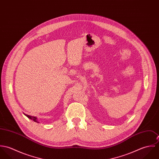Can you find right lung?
<instances>
[{"label":"right lung","mask_w":159,"mask_h":159,"mask_svg":"<svg viewBox=\"0 0 159 159\" xmlns=\"http://www.w3.org/2000/svg\"><path fill=\"white\" fill-rule=\"evenodd\" d=\"M25 116H27L28 118H29L30 119L33 120L35 121V122H37V117H36L32 116H29V115H27V114H25Z\"/></svg>","instance_id":"add662e5"}]
</instances>
